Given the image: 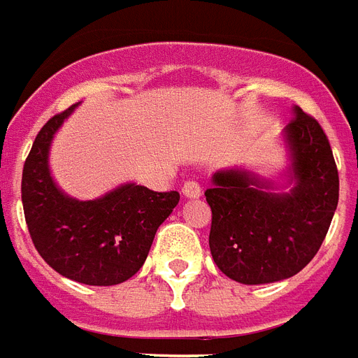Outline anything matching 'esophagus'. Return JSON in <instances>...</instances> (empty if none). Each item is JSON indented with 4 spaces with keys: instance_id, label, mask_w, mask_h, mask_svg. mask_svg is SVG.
Wrapping results in <instances>:
<instances>
[{
    "instance_id": "34e87169",
    "label": "esophagus",
    "mask_w": 358,
    "mask_h": 358,
    "mask_svg": "<svg viewBox=\"0 0 358 358\" xmlns=\"http://www.w3.org/2000/svg\"><path fill=\"white\" fill-rule=\"evenodd\" d=\"M182 195L186 199H199L201 197V186L197 182H186L182 187Z\"/></svg>"
}]
</instances>
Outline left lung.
<instances>
[{"label": "left lung", "mask_w": 358, "mask_h": 358, "mask_svg": "<svg viewBox=\"0 0 358 358\" xmlns=\"http://www.w3.org/2000/svg\"><path fill=\"white\" fill-rule=\"evenodd\" d=\"M282 131L288 165L279 178L243 166L213 174L205 192L213 210L208 246L222 273L241 285H267L300 273L327 237L340 178L327 134L292 108Z\"/></svg>", "instance_id": "left-lung-1"}]
</instances>
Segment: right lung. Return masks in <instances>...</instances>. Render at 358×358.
I'll list each match as a JSON object with an SVG mask.
<instances>
[{
  "label": "right lung",
  "instance_id": "obj_1",
  "mask_svg": "<svg viewBox=\"0 0 358 358\" xmlns=\"http://www.w3.org/2000/svg\"><path fill=\"white\" fill-rule=\"evenodd\" d=\"M78 106L49 119L36 136L22 171L24 216L34 246L55 271L91 287H112L138 273L157 227L171 216L180 195L152 192L134 182L89 201L60 189L49 153L55 134Z\"/></svg>",
  "mask_w": 358,
  "mask_h": 358
}]
</instances>
